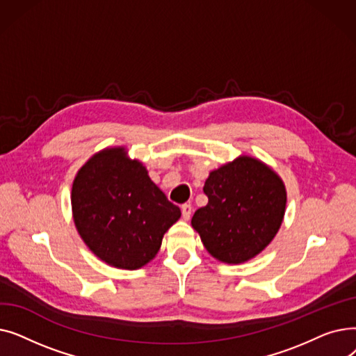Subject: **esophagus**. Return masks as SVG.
<instances>
[{"label": "esophagus", "mask_w": 356, "mask_h": 356, "mask_svg": "<svg viewBox=\"0 0 356 356\" xmlns=\"http://www.w3.org/2000/svg\"><path fill=\"white\" fill-rule=\"evenodd\" d=\"M192 204L191 203H184L181 204V216L184 220H189L192 216Z\"/></svg>", "instance_id": "1"}]
</instances>
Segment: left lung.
<instances>
[{"label":"left lung","mask_w":356,"mask_h":356,"mask_svg":"<svg viewBox=\"0 0 356 356\" xmlns=\"http://www.w3.org/2000/svg\"><path fill=\"white\" fill-rule=\"evenodd\" d=\"M203 192L209 202L197 209L192 227L220 263L242 264L263 252L282 227L287 192L273 168L241 154L209 173Z\"/></svg>","instance_id":"8db88e82"}]
</instances>
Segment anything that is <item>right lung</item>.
I'll return each instance as SVG.
<instances>
[{
    "label": "right lung",
    "instance_id": "1",
    "mask_svg": "<svg viewBox=\"0 0 356 356\" xmlns=\"http://www.w3.org/2000/svg\"><path fill=\"white\" fill-rule=\"evenodd\" d=\"M70 200L86 247L121 270H138L153 261L164 234L181 215L124 145L101 149L79 168Z\"/></svg>",
    "mask_w": 356,
    "mask_h": 356
}]
</instances>
